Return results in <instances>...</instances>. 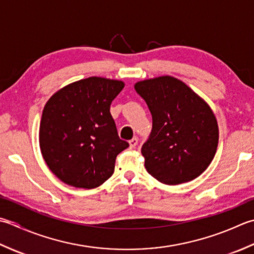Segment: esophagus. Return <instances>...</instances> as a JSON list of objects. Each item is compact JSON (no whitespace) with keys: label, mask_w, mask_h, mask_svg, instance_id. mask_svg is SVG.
<instances>
[{"label":"esophagus","mask_w":254,"mask_h":254,"mask_svg":"<svg viewBox=\"0 0 254 254\" xmlns=\"http://www.w3.org/2000/svg\"><path fill=\"white\" fill-rule=\"evenodd\" d=\"M137 144H138V139L137 138H132L131 140H129V147H130L131 149L136 148Z\"/></svg>","instance_id":"esophagus-1"}]
</instances>
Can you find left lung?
I'll return each instance as SVG.
<instances>
[{
	"label": "left lung",
	"instance_id": "1",
	"mask_svg": "<svg viewBox=\"0 0 254 254\" xmlns=\"http://www.w3.org/2000/svg\"><path fill=\"white\" fill-rule=\"evenodd\" d=\"M134 90L152 116L151 132L141 147L148 173L168 185L197 178L218 146V125L210 107L173 76L140 81Z\"/></svg>",
	"mask_w": 254,
	"mask_h": 254
}]
</instances>
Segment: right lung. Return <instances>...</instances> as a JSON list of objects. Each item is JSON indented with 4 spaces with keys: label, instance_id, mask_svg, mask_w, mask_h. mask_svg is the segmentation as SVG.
<instances>
[{
    "label": "right lung",
    "instance_id": "1",
    "mask_svg": "<svg viewBox=\"0 0 254 254\" xmlns=\"http://www.w3.org/2000/svg\"><path fill=\"white\" fill-rule=\"evenodd\" d=\"M122 81L91 76L64 87L46 104L39 128L43 157L57 178L94 189L112 177L118 153L129 147L118 137L110 108Z\"/></svg>",
    "mask_w": 254,
    "mask_h": 254
}]
</instances>
